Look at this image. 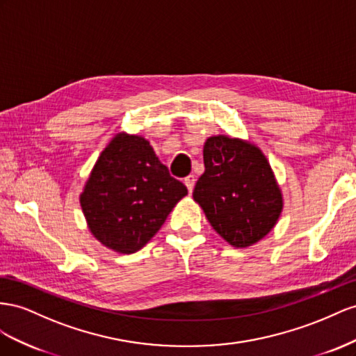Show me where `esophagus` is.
Segmentation results:
<instances>
[{
	"mask_svg": "<svg viewBox=\"0 0 356 356\" xmlns=\"http://www.w3.org/2000/svg\"><path fill=\"white\" fill-rule=\"evenodd\" d=\"M185 185H186L188 191L192 192V189H194V186H195V176L189 175L188 177H185Z\"/></svg>",
	"mask_w": 356,
	"mask_h": 356,
	"instance_id": "1",
	"label": "esophagus"
}]
</instances>
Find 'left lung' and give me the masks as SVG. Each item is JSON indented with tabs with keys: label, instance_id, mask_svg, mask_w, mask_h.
Wrapping results in <instances>:
<instances>
[{
	"label": "left lung",
	"instance_id": "8db88e82",
	"mask_svg": "<svg viewBox=\"0 0 356 356\" xmlns=\"http://www.w3.org/2000/svg\"><path fill=\"white\" fill-rule=\"evenodd\" d=\"M204 172L194 200L218 234L234 248H248L276 225L283 198L276 177L259 147L228 136L204 143Z\"/></svg>",
	"mask_w": 356,
	"mask_h": 356
}]
</instances>
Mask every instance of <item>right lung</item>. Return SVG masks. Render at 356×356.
Masks as SVG:
<instances>
[{"label":"right lung","instance_id":"right-lung-1","mask_svg":"<svg viewBox=\"0 0 356 356\" xmlns=\"http://www.w3.org/2000/svg\"><path fill=\"white\" fill-rule=\"evenodd\" d=\"M186 194V186L170 176L146 138L118 134L90 171L80 206L101 245L134 253Z\"/></svg>","mask_w":356,"mask_h":356}]
</instances>
